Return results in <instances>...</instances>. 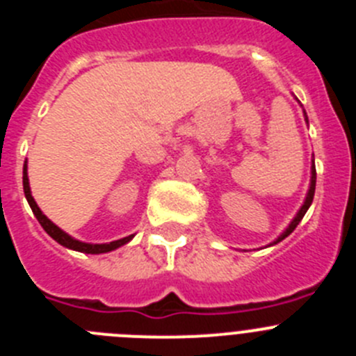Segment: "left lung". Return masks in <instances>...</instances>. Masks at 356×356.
Listing matches in <instances>:
<instances>
[{"label":"left lung","instance_id":"obj_1","mask_svg":"<svg viewBox=\"0 0 356 356\" xmlns=\"http://www.w3.org/2000/svg\"><path fill=\"white\" fill-rule=\"evenodd\" d=\"M307 122H308V119H307ZM314 193H316V165H312V178H310V188H308V194H307V197H305V203H303V207H301V209H300V212L296 213V217H294V219H292V222H291V225H289V228L285 229L284 234L280 235V237L276 238V241L273 242V244H278L280 241H284L285 237H289V235H291L292 232H294V229H296V226L300 225V221H301V219H303V216H305V213H307L308 207L312 205Z\"/></svg>","mask_w":356,"mask_h":356}]
</instances>
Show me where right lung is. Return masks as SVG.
<instances>
[{
	"mask_svg": "<svg viewBox=\"0 0 356 356\" xmlns=\"http://www.w3.org/2000/svg\"><path fill=\"white\" fill-rule=\"evenodd\" d=\"M23 188H24V196H26L28 203H30L31 207V212L35 213L37 221L40 222V226L44 228V232L49 235L51 238H55L58 244H62V246L69 248V250H74V251H80V253H90V254H99V253H108V251H114L118 250V248L124 246L127 242H130L131 238H134V235H128V237L124 238H119V241H114V242H108V244H89V242H81V241H76V238H72L71 235H67L64 232V229H60L58 226L55 225V222H51L48 219V217L44 216L42 210L37 207L35 200H33V196H31V191H30V181H28V168L26 163H24L23 168Z\"/></svg>",
	"mask_w": 356,
	"mask_h": 356,
	"instance_id": "1",
	"label": "right lung"
}]
</instances>
